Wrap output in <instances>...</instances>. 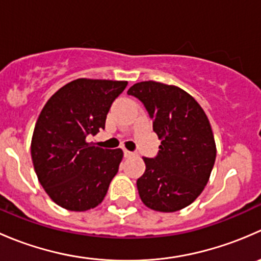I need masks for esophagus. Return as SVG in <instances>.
Here are the masks:
<instances>
[{
    "instance_id": "34e87169",
    "label": "esophagus",
    "mask_w": 261,
    "mask_h": 261,
    "mask_svg": "<svg viewBox=\"0 0 261 261\" xmlns=\"http://www.w3.org/2000/svg\"><path fill=\"white\" fill-rule=\"evenodd\" d=\"M134 155V152L133 151H128V150H123V156L125 158H130V156H133Z\"/></svg>"
}]
</instances>
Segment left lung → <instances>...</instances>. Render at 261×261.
<instances>
[{
	"label": "left lung",
	"mask_w": 261,
	"mask_h": 261,
	"mask_svg": "<svg viewBox=\"0 0 261 261\" xmlns=\"http://www.w3.org/2000/svg\"><path fill=\"white\" fill-rule=\"evenodd\" d=\"M127 94L144 105L162 139L156 156L144 158L146 169L136 181L139 196L154 211H179L202 193L215 165L208 118L191 94L175 86L140 82Z\"/></svg>",
	"instance_id": "obj_1"
}]
</instances>
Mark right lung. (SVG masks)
<instances>
[{
    "label": "right lung",
    "instance_id": "add662e5",
    "mask_svg": "<svg viewBox=\"0 0 261 261\" xmlns=\"http://www.w3.org/2000/svg\"><path fill=\"white\" fill-rule=\"evenodd\" d=\"M125 81L80 78L55 92L39 115L31 140L38 179L63 208L87 211L103 201L122 160L121 149L109 150L86 138L105 128L111 105Z\"/></svg>",
    "mask_w": 261,
    "mask_h": 261
}]
</instances>
